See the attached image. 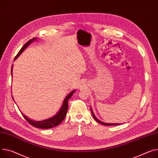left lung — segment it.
Instances as JSON below:
<instances>
[{
  "label": "left lung",
  "mask_w": 158,
  "mask_h": 158,
  "mask_svg": "<svg viewBox=\"0 0 158 158\" xmlns=\"http://www.w3.org/2000/svg\"><path fill=\"white\" fill-rule=\"evenodd\" d=\"M91 113H92V115H93V117L94 118V119H95L98 123L102 124H103V125H106V126H112V125H119V124H121V123H103V122H102L101 121H100L99 119H98L97 118V117L95 116V115L94 114L93 112V110H92V108L91 107Z\"/></svg>",
  "instance_id": "8db88e82"
}]
</instances>
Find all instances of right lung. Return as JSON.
Instances as JSON below:
<instances>
[{
  "label": "right lung",
  "mask_w": 158,
  "mask_h": 158,
  "mask_svg": "<svg viewBox=\"0 0 158 158\" xmlns=\"http://www.w3.org/2000/svg\"><path fill=\"white\" fill-rule=\"evenodd\" d=\"M37 40V38H33L31 39V40H30L29 41H28L27 43L22 48V49H20V51L18 52V53L17 54V55L16 56L15 60V61L18 57H19V56L22 53V52L24 51V50L33 42ZM13 65H12L11 67V77H13ZM76 89L72 91L68 95H67V97H65V98L64 99V102H63L62 106L60 107V109L59 110V111L57 112L56 114H55L54 116H52L50 118H48L47 119L45 120H43V121H34L32 119H31L30 118H28V117H27V115H24L22 112V115H23V117L25 118V119L33 127H35V128H41V129H48V128H53L55 127H56V126L59 125L64 119L65 118V115L67 114V109H68V100L71 98V97L72 96V94L75 93ZM13 99L14 100V98L13 97ZM15 101V100H14ZM19 109V108H18Z\"/></svg>",
  "instance_id": "1"
}]
</instances>
